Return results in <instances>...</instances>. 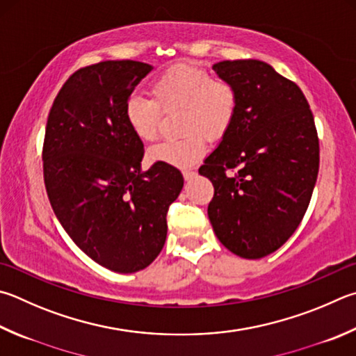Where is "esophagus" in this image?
<instances>
[{
  "label": "esophagus",
  "mask_w": 356,
  "mask_h": 356,
  "mask_svg": "<svg viewBox=\"0 0 356 356\" xmlns=\"http://www.w3.org/2000/svg\"><path fill=\"white\" fill-rule=\"evenodd\" d=\"M182 174H184V179H185V180H191L193 177H195V176H196V171L186 170V171H184Z\"/></svg>",
  "instance_id": "esophagus-1"
}]
</instances>
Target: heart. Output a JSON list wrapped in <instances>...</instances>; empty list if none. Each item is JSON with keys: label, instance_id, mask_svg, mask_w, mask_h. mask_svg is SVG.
Returning <instances> with one entry per match:
<instances>
[{"label": "heart", "instance_id": "obj_1", "mask_svg": "<svg viewBox=\"0 0 356 356\" xmlns=\"http://www.w3.org/2000/svg\"><path fill=\"white\" fill-rule=\"evenodd\" d=\"M152 98L131 95L124 104L129 127L140 140L157 137L161 111L180 108L179 138L154 145L152 161L188 168L204 157L207 140L219 141L234 127L240 111V93L230 81L213 77L209 70L176 63L151 82Z\"/></svg>", "mask_w": 356, "mask_h": 356}]
</instances>
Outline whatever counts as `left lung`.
Returning <instances> with one entry per match:
<instances>
[{
    "instance_id": "obj_1",
    "label": "left lung",
    "mask_w": 356,
    "mask_h": 356,
    "mask_svg": "<svg viewBox=\"0 0 356 356\" xmlns=\"http://www.w3.org/2000/svg\"><path fill=\"white\" fill-rule=\"evenodd\" d=\"M240 93L232 131L199 174L215 195L213 230L225 248L249 260L273 254L302 222L319 171V138L302 90L261 60L213 65Z\"/></svg>"
}]
</instances>
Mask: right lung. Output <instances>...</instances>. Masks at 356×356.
Returning <instances> with one entry per match:
<instances>
[{"mask_svg": "<svg viewBox=\"0 0 356 356\" xmlns=\"http://www.w3.org/2000/svg\"><path fill=\"white\" fill-rule=\"evenodd\" d=\"M151 65L104 60L79 68L51 107L43 180L51 207L77 248L115 273H137L166 240V215L184 186L177 168L141 171L143 141L124 104Z\"/></svg>", "mask_w": 356, "mask_h": 356, "instance_id": "1", "label": "right lung"}]
</instances>
